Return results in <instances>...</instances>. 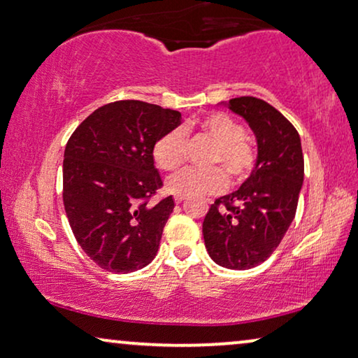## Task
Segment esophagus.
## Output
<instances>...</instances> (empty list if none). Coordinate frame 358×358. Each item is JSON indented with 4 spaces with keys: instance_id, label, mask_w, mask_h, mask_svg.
<instances>
[{
    "instance_id": "esophagus-1",
    "label": "esophagus",
    "mask_w": 358,
    "mask_h": 358,
    "mask_svg": "<svg viewBox=\"0 0 358 358\" xmlns=\"http://www.w3.org/2000/svg\"><path fill=\"white\" fill-rule=\"evenodd\" d=\"M183 199H185V198H183V196H175V203H176V204H180V203H183Z\"/></svg>"
}]
</instances>
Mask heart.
Returning a JSON list of instances; mask_svg holds the SVG:
<instances>
[{"label": "heart", "instance_id": "heart-1", "mask_svg": "<svg viewBox=\"0 0 358 358\" xmlns=\"http://www.w3.org/2000/svg\"><path fill=\"white\" fill-rule=\"evenodd\" d=\"M199 129L216 144L209 164L222 166L232 182H242L249 176L255 164V154L245 142V129L239 122L224 113H213L199 121ZM154 159L164 170H175L182 165L185 131L176 127L162 136L154 147ZM226 175L219 169H183L169 176L165 187L175 196L199 198L222 192L227 183Z\"/></svg>", "mask_w": 358, "mask_h": 358}]
</instances>
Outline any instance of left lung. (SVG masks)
Returning a JSON list of instances; mask_svg holds the SVG:
<instances>
[{"label": "left lung", "mask_w": 358, "mask_h": 358, "mask_svg": "<svg viewBox=\"0 0 358 358\" xmlns=\"http://www.w3.org/2000/svg\"><path fill=\"white\" fill-rule=\"evenodd\" d=\"M221 104L249 124L257 160L236 192L211 204L203 221L204 245L224 268L249 270L273 254L296 214L304 180L301 139L293 124L264 99L241 96Z\"/></svg>", "instance_id": "8db88e82"}]
</instances>
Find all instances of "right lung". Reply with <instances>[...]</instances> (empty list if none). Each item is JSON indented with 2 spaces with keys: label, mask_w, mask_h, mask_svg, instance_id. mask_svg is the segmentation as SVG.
I'll list each match as a JSON object with an SVG mask.
<instances>
[{
  "label": "right lung",
  "mask_w": 358,
  "mask_h": 358,
  "mask_svg": "<svg viewBox=\"0 0 358 358\" xmlns=\"http://www.w3.org/2000/svg\"><path fill=\"white\" fill-rule=\"evenodd\" d=\"M182 113L124 99L76 127L64 154V206L73 236L94 264L131 273L155 259L175 201L147 204L162 185L154 147Z\"/></svg>",
  "instance_id": "add662e5"
}]
</instances>
